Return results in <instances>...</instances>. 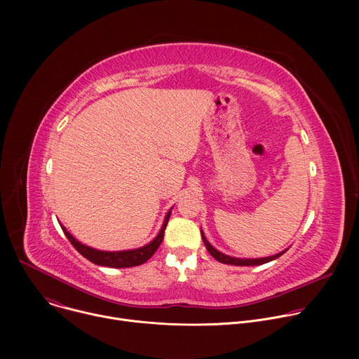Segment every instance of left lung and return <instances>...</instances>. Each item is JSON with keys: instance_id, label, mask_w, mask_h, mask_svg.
Returning a JSON list of instances; mask_svg holds the SVG:
<instances>
[{"instance_id": "8db88e82", "label": "left lung", "mask_w": 359, "mask_h": 359, "mask_svg": "<svg viewBox=\"0 0 359 359\" xmlns=\"http://www.w3.org/2000/svg\"><path fill=\"white\" fill-rule=\"evenodd\" d=\"M201 238H203V243H204V245H206L208 251L212 254V257H215L217 262H220V263H223V264H231V266H262V264H266V263H269V262H271V260L278 259L280 255H283V254L285 252V251H283V252H278V254H276V255H271V257H264V259H236V257H230V255H226V254L217 251V250L208 241V238L204 237L203 231H201Z\"/></svg>"}]
</instances>
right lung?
<instances>
[{
    "label": "right lung",
    "mask_w": 359,
    "mask_h": 359,
    "mask_svg": "<svg viewBox=\"0 0 359 359\" xmlns=\"http://www.w3.org/2000/svg\"><path fill=\"white\" fill-rule=\"evenodd\" d=\"M169 219H170V212L166 215L165 223L155 240L150 241L144 247H140L136 250H128V251H100V250L90 248V247L79 243L76 238H74L64 226H61V229H62L64 234L67 236V238L71 241V244L76 248V251L81 255H83V257L86 260H89L90 263H93L96 266L112 267V269H126V267H135V266H140V264L146 263L151 257V255L156 252V250L159 248V245L163 241L165 229L168 226Z\"/></svg>",
    "instance_id": "add662e5"
}]
</instances>
